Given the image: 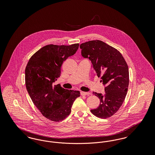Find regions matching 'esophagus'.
Wrapping results in <instances>:
<instances>
[{"instance_id":"34e87169","label":"esophagus","mask_w":155,"mask_h":155,"mask_svg":"<svg viewBox=\"0 0 155 155\" xmlns=\"http://www.w3.org/2000/svg\"><path fill=\"white\" fill-rule=\"evenodd\" d=\"M89 93L88 92H81V95L82 96H85V95H88Z\"/></svg>"}]
</instances>
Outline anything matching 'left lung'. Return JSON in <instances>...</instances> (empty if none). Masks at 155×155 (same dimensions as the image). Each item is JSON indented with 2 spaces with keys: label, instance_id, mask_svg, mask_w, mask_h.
<instances>
[{
  "label": "left lung",
  "instance_id": "1",
  "mask_svg": "<svg viewBox=\"0 0 155 155\" xmlns=\"http://www.w3.org/2000/svg\"><path fill=\"white\" fill-rule=\"evenodd\" d=\"M81 55L92 63L98 77L105 85L104 94L93 92L100 99L99 106L91 111L99 118L110 117L123 103L129 84V71L122 54L99 40L80 45Z\"/></svg>",
  "mask_w": 155,
  "mask_h": 155
}]
</instances>
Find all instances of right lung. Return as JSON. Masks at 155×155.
I'll use <instances>...</instances> for the list:
<instances>
[{
    "label": "right lung",
    "mask_w": 155,
    "mask_h": 155,
    "mask_svg": "<svg viewBox=\"0 0 155 155\" xmlns=\"http://www.w3.org/2000/svg\"><path fill=\"white\" fill-rule=\"evenodd\" d=\"M78 47V44L45 46L30 58L25 68L26 88L33 103L44 116L53 121L66 118L74 101L80 95L78 91L54 84L60 76L63 63L74 55Z\"/></svg>",
    "instance_id": "1"
}]
</instances>
